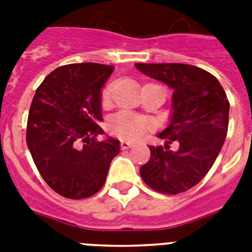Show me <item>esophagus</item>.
I'll list each match as a JSON object with an SVG mask.
<instances>
[{"label": "esophagus", "mask_w": 252, "mask_h": 252, "mask_svg": "<svg viewBox=\"0 0 252 252\" xmlns=\"http://www.w3.org/2000/svg\"><path fill=\"white\" fill-rule=\"evenodd\" d=\"M120 146H122V149H128V148L132 146V142L126 141V140H122L120 141Z\"/></svg>", "instance_id": "34e87169"}]
</instances>
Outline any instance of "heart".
Listing matches in <instances>:
<instances>
[{
	"mask_svg": "<svg viewBox=\"0 0 252 252\" xmlns=\"http://www.w3.org/2000/svg\"><path fill=\"white\" fill-rule=\"evenodd\" d=\"M114 93V86L108 85L104 87L102 93V103L107 106L111 102ZM107 128L111 133L118 136V137L126 138V140H134L145 133L149 129V122L141 116L126 114V112H120V114L114 115L107 123Z\"/></svg>",
	"mask_w": 252,
	"mask_h": 252,
	"instance_id": "obj_1",
	"label": "heart"
}]
</instances>
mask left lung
Here are the masks:
<instances>
[{"instance_id": "obj_1", "label": "left lung", "mask_w": 252, "mask_h": 252, "mask_svg": "<svg viewBox=\"0 0 252 252\" xmlns=\"http://www.w3.org/2000/svg\"><path fill=\"white\" fill-rule=\"evenodd\" d=\"M145 76L172 89L171 114L157 133L163 146H149L140 175L150 188L176 195L199 183L222 149L229 126V100L219 80L187 64H134ZM175 143L171 151L169 144Z\"/></svg>"}]
</instances>
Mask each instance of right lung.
I'll return each mask as SVG.
<instances>
[{
  "label": "right lung",
  "instance_id": "obj_1",
  "mask_svg": "<svg viewBox=\"0 0 252 252\" xmlns=\"http://www.w3.org/2000/svg\"><path fill=\"white\" fill-rule=\"evenodd\" d=\"M112 65L82 63L55 69L37 87L30 107L26 141L45 183L68 199H85L103 187L118 138L106 137L99 123L102 87Z\"/></svg>",
  "mask_w": 252,
  "mask_h": 252
}]
</instances>
